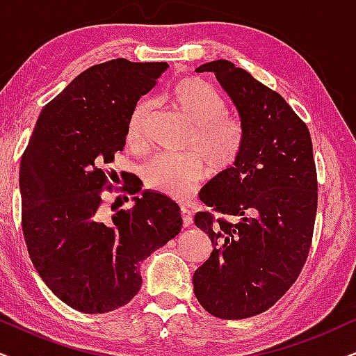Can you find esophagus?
<instances>
[{
    "instance_id": "1",
    "label": "esophagus",
    "mask_w": 356,
    "mask_h": 356,
    "mask_svg": "<svg viewBox=\"0 0 356 356\" xmlns=\"http://www.w3.org/2000/svg\"><path fill=\"white\" fill-rule=\"evenodd\" d=\"M181 215H182V222H184V227H191L192 225V211L186 209V207H182L181 209Z\"/></svg>"
}]
</instances>
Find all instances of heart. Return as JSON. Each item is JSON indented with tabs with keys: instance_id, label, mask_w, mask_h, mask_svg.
<instances>
[{
	"instance_id": "1",
	"label": "heart",
	"mask_w": 356,
	"mask_h": 356,
	"mask_svg": "<svg viewBox=\"0 0 356 356\" xmlns=\"http://www.w3.org/2000/svg\"><path fill=\"white\" fill-rule=\"evenodd\" d=\"M169 102L192 124L188 146L199 149L213 170H225L235 163L243 146V128L227 113L223 97L200 79H184L170 90ZM151 105L143 100L134 106L126 129L129 146H146V123ZM146 186L174 199L191 195L205 175L204 159L197 152L159 154L143 170Z\"/></svg>"
}]
</instances>
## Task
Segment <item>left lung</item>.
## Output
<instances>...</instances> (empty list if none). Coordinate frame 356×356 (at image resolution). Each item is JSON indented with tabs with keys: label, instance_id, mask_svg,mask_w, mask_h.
<instances>
[{
	"label": "left lung",
	"instance_id": "1",
	"mask_svg": "<svg viewBox=\"0 0 356 356\" xmlns=\"http://www.w3.org/2000/svg\"><path fill=\"white\" fill-rule=\"evenodd\" d=\"M213 72L243 128L236 161L200 191V200L227 218H193L215 245L193 273V292L211 316H258L294 284L307 259L317 213V172L307 126L279 93L233 62Z\"/></svg>",
	"mask_w": 356,
	"mask_h": 356
}]
</instances>
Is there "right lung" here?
Instances as JSON below:
<instances>
[{
  "label": "right lung",
  "instance_id": "1",
  "mask_svg": "<svg viewBox=\"0 0 356 356\" xmlns=\"http://www.w3.org/2000/svg\"><path fill=\"white\" fill-rule=\"evenodd\" d=\"M168 67L126 58L90 67L42 108L21 157L22 233L31 261L49 289L80 312L105 314L128 304L141 289L139 263L182 228L172 199L154 191L134 195L141 191L136 175L121 188L134 195L131 209L110 217L102 209L105 168L123 151L138 100Z\"/></svg>",
  "mask_w": 356,
  "mask_h": 356
}]
</instances>
